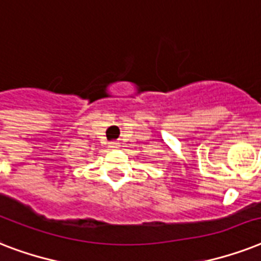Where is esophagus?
Here are the masks:
<instances>
[{
    "instance_id": "34e87169",
    "label": "esophagus",
    "mask_w": 261,
    "mask_h": 261,
    "mask_svg": "<svg viewBox=\"0 0 261 261\" xmlns=\"http://www.w3.org/2000/svg\"><path fill=\"white\" fill-rule=\"evenodd\" d=\"M110 146L114 147V149H118V147H120V142L119 141H112V142H110Z\"/></svg>"
}]
</instances>
